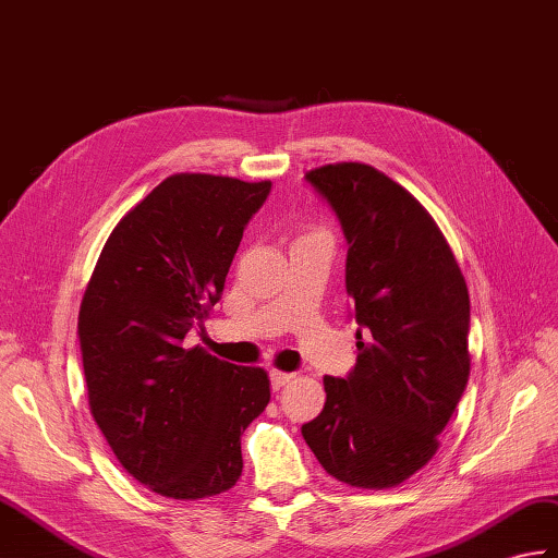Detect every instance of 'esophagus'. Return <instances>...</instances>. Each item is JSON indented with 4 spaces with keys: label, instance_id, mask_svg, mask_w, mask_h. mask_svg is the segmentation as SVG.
Returning <instances> with one entry per match:
<instances>
[{
    "label": "esophagus",
    "instance_id": "esophagus-1",
    "mask_svg": "<svg viewBox=\"0 0 558 558\" xmlns=\"http://www.w3.org/2000/svg\"><path fill=\"white\" fill-rule=\"evenodd\" d=\"M294 378V373H284V371H270V387L274 390H280V387L288 385Z\"/></svg>",
    "mask_w": 558,
    "mask_h": 558
}]
</instances>
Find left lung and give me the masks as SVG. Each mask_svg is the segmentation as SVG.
<instances>
[{"instance_id": "left-lung-1", "label": "left lung", "mask_w": 558, "mask_h": 558, "mask_svg": "<svg viewBox=\"0 0 558 558\" xmlns=\"http://www.w3.org/2000/svg\"><path fill=\"white\" fill-rule=\"evenodd\" d=\"M306 180L347 238V294L356 366L326 375V407L302 425L335 481L397 487L427 465L471 375V300L442 230L409 190L359 161L311 168Z\"/></svg>"}]
</instances>
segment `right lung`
<instances>
[{
    "instance_id": "obj_1",
    "label": "right lung",
    "mask_w": 558,
    "mask_h": 558,
    "mask_svg": "<svg viewBox=\"0 0 558 558\" xmlns=\"http://www.w3.org/2000/svg\"><path fill=\"white\" fill-rule=\"evenodd\" d=\"M270 180L175 173L128 211L89 278L77 335L93 418L137 483L204 499L240 481V437L270 401L264 368L185 349L223 292Z\"/></svg>"
}]
</instances>
